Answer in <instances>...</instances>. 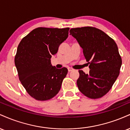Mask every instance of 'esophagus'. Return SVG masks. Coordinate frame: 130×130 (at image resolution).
Instances as JSON below:
<instances>
[{"instance_id":"esophagus-1","label":"esophagus","mask_w":130,"mask_h":130,"mask_svg":"<svg viewBox=\"0 0 130 130\" xmlns=\"http://www.w3.org/2000/svg\"><path fill=\"white\" fill-rule=\"evenodd\" d=\"M68 71H69V72H70V71H73V68H68Z\"/></svg>"}]
</instances>
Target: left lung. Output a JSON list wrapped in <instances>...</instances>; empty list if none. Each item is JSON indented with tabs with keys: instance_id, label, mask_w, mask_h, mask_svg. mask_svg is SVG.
Here are the masks:
<instances>
[{
	"instance_id": "8db88e82",
	"label": "left lung",
	"mask_w": 130,
	"mask_h": 130,
	"mask_svg": "<svg viewBox=\"0 0 130 130\" xmlns=\"http://www.w3.org/2000/svg\"><path fill=\"white\" fill-rule=\"evenodd\" d=\"M70 33L83 49L90 68L89 74L79 70V90L92 99L102 97L120 73L122 59L117 44L106 34L92 27L72 28Z\"/></svg>"
}]
</instances>
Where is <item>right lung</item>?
<instances>
[{
    "mask_svg": "<svg viewBox=\"0 0 130 130\" xmlns=\"http://www.w3.org/2000/svg\"><path fill=\"white\" fill-rule=\"evenodd\" d=\"M69 29L37 28L24 37L18 46L14 63L19 80L37 100H48L60 90L68 70L53 67L51 58L68 38Z\"/></svg>",
    "mask_w": 130,
    "mask_h": 130,
    "instance_id": "add662e5",
    "label": "right lung"
}]
</instances>
